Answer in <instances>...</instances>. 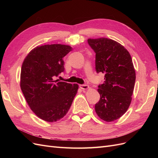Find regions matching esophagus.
<instances>
[{
	"mask_svg": "<svg viewBox=\"0 0 158 158\" xmlns=\"http://www.w3.org/2000/svg\"><path fill=\"white\" fill-rule=\"evenodd\" d=\"M80 88L82 89H88L89 88V86L86 84H82V85H80Z\"/></svg>",
	"mask_w": 158,
	"mask_h": 158,
	"instance_id": "1",
	"label": "esophagus"
}]
</instances>
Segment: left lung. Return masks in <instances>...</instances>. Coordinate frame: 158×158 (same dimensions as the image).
<instances>
[{"mask_svg":"<svg viewBox=\"0 0 158 158\" xmlns=\"http://www.w3.org/2000/svg\"><path fill=\"white\" fill-rule=\"evenodd\" d=\"M95 52V69L105 74V82L98 92L100 99L95 106L98 117L106 122L121 117L128 110L136 80V72L129 52L119 43L108 38L89 39Z\"/></svg>","mask_w":158,"mask_h":158,"instance_id":"left-lung-1","label":"left lung"}]
</instances>
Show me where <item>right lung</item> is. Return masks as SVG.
Instances as JSON below:
<instances>
[{
  "instance_id": "1",
  "label": "right lung",
  "mask_w": 158,
  "mask_h": 158,
  "mask_svg": "<svg viewBox=\"0 0 158 158\" xmlns=\"http://www.w3.org/2000/svg\"><path fill=\"white\" fill-rule=\"evenodd\" d=\"M72 49L62 44L37 46L23 60L21 89L32 111L45 121L53 123L63 118L77 94V84L55 79L64 71L63 58Z\"/></svg>"
}]
</instances>
